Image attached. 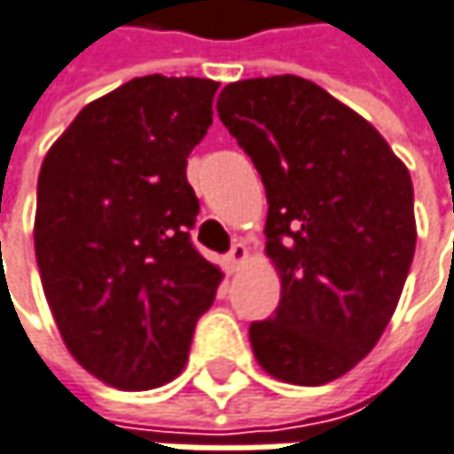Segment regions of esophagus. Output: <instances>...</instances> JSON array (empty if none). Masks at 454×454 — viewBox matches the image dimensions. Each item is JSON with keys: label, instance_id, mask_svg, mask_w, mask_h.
<instances>
[{"label": "esophagus", "instance_id": "obj_1", "mask_svg": "<svg viewBox=\"0 0 454 454\" xmlns=\"http://www.w3.org/2000/svg\"><path fill=\"white\" fill-rule=\"evenodd\" d=\"M247 260H249V249H247L244 244H233L226 257L228 272H239V270L247 265Z\"/></svg>", "mask_w": 454, "mask_h": 454}]
</instances>
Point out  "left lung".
<instances>
[{
    "label": "left lung",
    "instance_id": "left-lung-1",
    "mask_svg": "<svg viewBox=\"0 0 454 454\" xmlns=\"http://www.w3.org/2000/svg\"><path fill=\"white\" fill-rule=\"evenodd\" d=\"M218 114L262 176L265 254L280 278L249 340L270 377L317 387L382 338L416 252L413 182L353 108L296 74L223 88Z\"/></svg>",
    "mask_w": 454,
    "mask_h": 454
}]
</instances>
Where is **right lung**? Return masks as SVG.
I'll list each match as a JSON object with an SVG mask.
<instances>
[{
	"label": "right lung",
	"mask_w": 454,
	"mask_h": 454,
	"mask_svg": "<svg viewBox=\"0 0 454 454\" xmlns=\"http://www.w3.org/2000/svg\"><path fill=\"white\" fill-rule=\"evenodd\" d=\"M215 90L205 77H135L85 106L41 163V286L67 350L108 387L182 374L223 280L189 241L200 200L186 182Z\"/></svg>",
	"instance_id": "obj_1"
}]
</instances>
